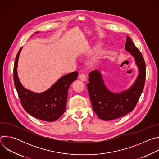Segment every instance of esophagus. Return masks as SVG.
I'll list each match as a JSON object with an SVG mask.
<instances>
[{
    "label": "esophagus",
    "instance_id": "obj_1",
    "mask_svg": "<svg viewBox=\"0 0 159 159\" xmlns=\"http://www.w3.org/2000/svg\"><path fill=\"white\" fill-rule=\"evenodd\" d=\"M79 79L82 80V81H85L87 80V78H86V75L84 74H80L79 75Z\"/></svg>",
    "mask_w": 159,
    "mask_h": 159
}]
</instances>
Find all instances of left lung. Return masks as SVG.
I'll list each match as a JSON object with an SVG mask.
<instances>
[{
  "label": "left lung",
  "mask_w": 159,
  "mask_h": 159,
  "mask_svg": "<svg viewBox=\"0 0 159 159\" xmlns=\"http://www.w3.org/2000/svg\"><path fill=\"white\" fill-rule=\"evenodd\" d=\"M125 50L134 57L139 68V75L128 89L119 94L109 90L98 70L89 74L87 89L93 109L98 116L104 121L121 118L131 112L142 93L144 88L146 67L142 54L129 36L126 38Z\"/></svg>",
  "instance_id": "obj_1"
}]
</instances>
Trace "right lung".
Listing matches in <instances>:
<instances>
[{
  "instance_id": "add662e5",
  "label": "right lung",
  "mask_w": 159,
  "mask_h": 159,
  "mask_svg": "<svg viewBox=\"0 0 159 159\" xmlns=\"http://www.w3.org/2000/svg\"><path fill=\"white\" fill-rule=\"evenodd\" d=\"M18 52L14 65V81L22 106L32 116L45 121L58 120L66 109L68 90L76 80L77 72L65 75L60 78L49 89L42 93H34L25 89L20 84L17 72Z\"/></svg>"
}]
</instances>
